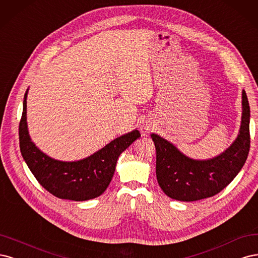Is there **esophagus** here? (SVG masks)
Here are the masks:
<instances>
[{"instance_id":"obj_1","label":"esophagus","mask_w":258,"mask_h":258,"mask_svg":"<svg viewBox=\"0 0 258 258\" xmlns=\"http://www.w3.org/2000/svg\"><path fill=\"white\" fill-rule=\"evenodd\" d=\"M143 128H144L145 131H150V130L152 128V125H151V124H144Z\"/></svg>"}]
</instances>
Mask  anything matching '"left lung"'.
Instances as JSON below:
<instances>
[{
	"label": "left lung",
	"mask_w": 258,
	"mask_h": 258,
	"mask_svg": "<svg viewBox=\"0 0 258 258\" xmlns=\"http://www.w3.org/2000/svg\"><path fill=\"white\" fill-rule=\"evenodd\" d=\"M242 114L239 133L231 145L211 159H192L170 141L152 133L156 150V178L163 192L180 202L214 196L239 173L250 150V105L242 90Z\"/></svg>",
	"instance_id": "1"
}]
</instances>
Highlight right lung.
Returning a JSON list of instances; mask_svg holds the SVG:
<instances>
[{
    "label": "right lung",
    "instance_id": "add662e5",
    "mask_svg": "<svg viewBox=\"0 0 258 258\" xmlns=\"http://www.w3.org/2000/svg\"><path fill=\"white\" fill-rule=\"evenodd\" d=\"M24 94L19 125L20 151L24 162L40 185L61 199L84 202L102 195L113 177L120 154L140 137L138 130L111 140L95 153L78 161H60L47 155L33 143L27 122Z\"/></svg>",
    "mask_w": 258,
    "mask_h": 258
}]
</instances>
